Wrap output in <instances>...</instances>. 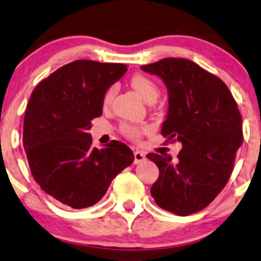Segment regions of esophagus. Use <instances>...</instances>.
<instances>
[{
    "label": "esophagus",
    "mask_w": 261,
    "mask_h": 261,
    "mask_svg": "<svg viewBox=\"0 0 261 261\" xmlns=\"http://www.w3.org/2000/svg\"><path fill=\"white\" fill-rule=\"evenodd\" d=\"M146 160V155L143 152L140 151H135L134 152V164H140Z\"/></svg>",
    "instance_id": "34e87169"
}]
</instances>
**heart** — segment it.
<instances>
[{"label":"heart","instance_id":"heart-1","mask_svg":"<svg viewBox=\"0 0 261 261\" xmlns=\"http://www.w3.org/2000/svg\"><path fill=\"white\" fill-rule=\"evenodd\" d=\"M130 86L147 101H154L160 96V87L154 83L151 77H148L144 74H134L130 77ZM115 94V87L110 86L109 89L106 91L103 96V103L104 106H108L111 100H113ZM122 133L129 139H134L138 140L141 137V134L145 132V128L130 126V124H123L121 127Z\"/></svg>","mask_w":261,"mask_h":261}]
</instances>
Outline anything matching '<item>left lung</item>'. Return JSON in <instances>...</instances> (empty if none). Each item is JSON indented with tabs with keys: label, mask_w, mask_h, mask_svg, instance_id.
Segmentation results:
<instances>
[{
	"label": "left lung",
	"mask_w": 261,
	"mask_h": 261,
	"mask_svg": "<svg viewBox=\"0 0 261 261\" xmlns=\"http://www.w3.org/2000/svg\"><path fill=\"white\" fill-rule=\"evenodd\" d=\"M141 69L167 85L169 109L161 133L182 143L175 162L167 153L146 155L160 169L152 198L177 216L201 211L225 187L243 143L238 104L218 76L193 61L169 57Z\"/></svg>",
	"instance_id": "1"
}]
</instances>
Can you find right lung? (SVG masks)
<instances>
[{"instance_id":"obj_1","label":"right lung","mask_w":261,"mask_h":261,"mask_svg":"<svg viewBox=\"0 0 261 261\" xmlns=\"http://www.w3.org/2000/svg\"><path fill=\"white\" fill-rule=\"evenodd\" d=\"M126 72L122 63L76 60L33 90L23 117V148L35 181L60 204L94 205L134 162L126 144L113 140L98 150L87 133L92 118L101 115L106 91Z\"/></svg>"}]
</instances>
